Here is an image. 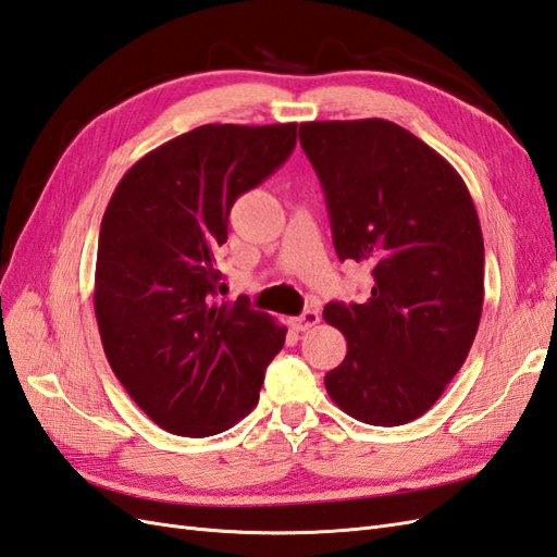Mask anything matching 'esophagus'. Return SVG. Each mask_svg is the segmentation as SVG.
Segmentation results:
<instances>
[{
    "label": "esophagus",
    "mask_w": 557,
    "mask_h": 557,
    "mask_svg": "<svg viewBox=\"0 0 557 557\" xmlns=\"http://www.w3.org/2000/svg\"><path fill=\"white\" fill-rule=\"evenodd\" d=\"M318 322H320V312H318L315 308H308V310H304L301 315H298V318H292V324L296 326L298 332L312 330V326H315Z\"/></svg>",
    "instance_id": "34e87169"
}]
</instances>
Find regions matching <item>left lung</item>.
Instances as JSON below:
<instances>
[{
	"mask_svg": "<svg viewBox=\"0 0 557 557\" xmlns=\"http://www.w3.org/2000/svg\"><path fill=\"white\" fill-rule=\"evenodd\" d=\"M304 152L322 183L341 261H369L364 304L324 306L348 352L324 386L372 425L419 419L445 393L478 334L484 245L456 169L388 120L306 122Z\"/></svg>",
	"mask_w": 557,
	"mask_h": 557,
	"instance_id": "left-lung-1",
	"label": "left lung"
}]
</instances>
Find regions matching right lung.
Instances as JSON below:
<instances>
[{"instance_id": "add662e5", "label": "right lung", "mask_w": 557, "mask_h": 557, "mask_svg": "<svg viewBox=\"0 0 557 557\" xmlns=\"http://www.w3.org/2000/svg\"><path fill=\"white\" fill-rule=\"evenodd\" d=\"M296 148V124H205L126 171L103 213L94 308L124 391L169 433L207 437L259 403L287 326L219 301V247L239 195Z\"/></svg>"}]
</instances>
